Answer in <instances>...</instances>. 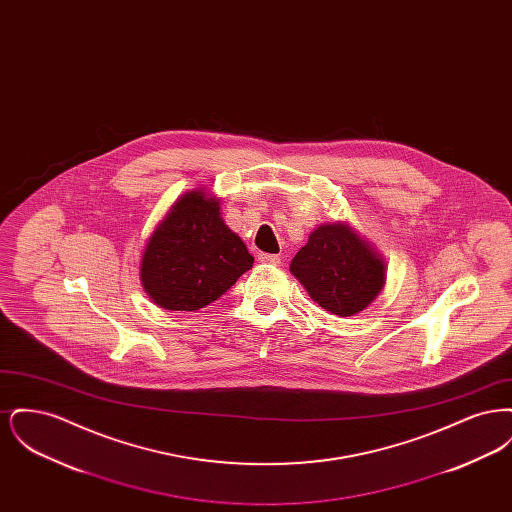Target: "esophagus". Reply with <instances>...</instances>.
I'll return each mask as SVG.
<instances>
[{"mask_svg": "<svg viewBox=\"0 0 512 512\" xmlns=\"http://www.w3.org/2000/svg\"><path fill=\"white\" fill-rule=\"evenodd\" d=\"M259 261L267 265H280L282 257L280 255H270V253H259Z\"/></svg>", "mask_w": 512, "mask_h": 512, "instance_id": "esophagus-1", "label": "esophagus"}]
</instances>
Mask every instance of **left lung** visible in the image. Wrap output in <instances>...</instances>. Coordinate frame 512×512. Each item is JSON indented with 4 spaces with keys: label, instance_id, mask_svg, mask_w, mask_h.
Masks as SVG:
<instances>
[{
    "label": "left lung",
    "instance_id": "1",
    "mask_svg": "<svg viewBox=\"0 0 512 512\" xmlns=\"http://www.w3.org/2000/svg\"><path fill=\"white\" fill-rule=\"evenodd\" d=\"M290 270L322 309L340 317L365 311L386 280L382 259L341 222L318 226Z\"/></svg>",
    "mask_w": 512,
    "mask_h": 512
}]
</instances>
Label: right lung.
<instances>
[{"label": "right lung", "instance_id": "obj_1", "mask_svg": "<svg viewBox=\"0 0 512 512\" xmlns=\"http://www.w3.org/2000/svg\"><path fill=\"white\" fill-rule=\"evenodd\" d=\"M253 267L240 236L220 219L219 201L188 192L147 242L142 284L169 311H199L228 292Z\"/></svg>", "mask_w": 512, "mask_h": 512}]
</instances>
